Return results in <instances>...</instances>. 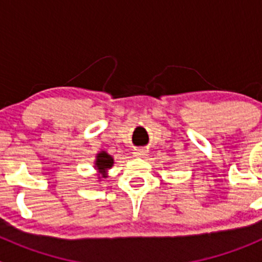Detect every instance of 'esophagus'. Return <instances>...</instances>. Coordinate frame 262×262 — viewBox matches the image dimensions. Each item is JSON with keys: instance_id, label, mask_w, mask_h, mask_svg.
Returning <instances> with one entry per match:
<instances>
[{"instance_id": "34e87169", "label": "esophagus", "mask_w": 262, "mask_h": 262, "mask_svg": "<svg viewBox=\"0 0 262 262\" xmlns=\"http://www.w3.org/2000/svg\"><path fill=\"white\" fill-rule=\"evenodd\" d=\"M133 156H134V157H137V158L146 157V156H147V150L146 149H142V148H139V149L134 150Z\"/></svg>"}]
</instances>
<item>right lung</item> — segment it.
Wrapping results in <instances>:
<instances>
[{
  "label": "right lung",
  "mask_w": 262,
  "mask_h": 262,
  "mask_svg": "<svg viewBox=\"0 0 262 262\" xmlns=\"http://www.w3.org/2000/svg\"><path fill=\"white\" fill-rule=\"evenodd\" d=\"M113 166H114V158H113V156H110L106 150H100V152H97V155L95 156L94 167L97 172L96 176L99 178V181H101V179L107 178V172H109V170Z\"/></svg>",
  "instance_id": "add662e5"
}]
</instances>
